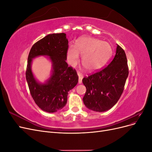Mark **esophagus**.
Returning a JSON list of instances; mask_svg holds the SVG:
<instances>
[{"label": "esophagus", "mask_w": 152, "mask_h": 152, "mask_svg": "<svg viewBox=\"0 0 152 152\" xmlns=\"http://www.w3.org/2000/svg\"><path fill=\"white\" fill-rule=\"evenodd\" d=\"M77 74L78 76H79V84H81L82 79H83V75H82V73H80V72H78Z\"/></svg>", "instance_id": "34e87169"}]
</instances>
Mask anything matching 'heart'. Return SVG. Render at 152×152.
Returning a JSON list of instances; mask_svg holds the SVG:
<instances>
[{
  "instance_id": "heart-1",
  "label": "heart",
  "mask_w": 152,
  "mask_h": 152,
  "mask_svg": "<svg viewBox=\"0 0 152 152\" xmlns=\"http://www.w3.org/2000/svg\"><path fill=\"white\" fill-rule=\"evenodd\" d=\"M112 54L110 45L99 39L84 37L78 40L75 48L70 46L67 50V59L73 65L82 56V64L88 71H94L102 68L107 63Z\"/></svg>"
}]
</instances>
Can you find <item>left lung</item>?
<instances>
[{"mask_svg": "<svg viewBox=\"0 0 152 152\" xmlns=\"http://www.w3.org/2000/svg\"><path fill=\"white\" fill-rule=\"evenodd\" d=\"M128 74L126 53L117 45L115 56L111 63L103 70L82 79L86 87L83 98L86 107L98 112L112 108L123 93Z\"/></svg>", "mask_w": 152, "mask_h": 152, "instance_id": "obj_1", "label": "left lung"}]
</instances>
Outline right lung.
Wrapping results in <instances>:
<instances>
[{"mask_svg":"<svg viewBox=\"0 0 152 152\" xmlns=\"http://www.w3.org/2000/svg\"><path fill=\"white\" fill-rule=\"evenodd\" d=\"M68 48L66 34L61 33L46 35L30 49L26 79L31 97L44 112L54 113L61 110L67 103L68 92L78 83L77 72L66 62ZM39 56L48 57L52 64L51 75L44 83L35 79L31 70L33 59Z\"/></svg>","mask_w":152,"mask_h":152,"instance_id":"obj_1","label":"right lung"}]
</instances>
